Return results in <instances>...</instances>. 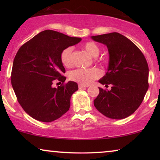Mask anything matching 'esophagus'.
<instances>
[{
	"mask_svg": "<svg viewBox=\"0 0 160 160\" xmlns=\"http://www.w3.org/2000/svg\"><path fill=\"white\" fill-rule=\"evenodd\" d=\"M87 86H85V85H82V84H78V88L79 89H86Z\"/></svg>",
	"mask_w": 160,
	"mask_h": 160,
	"instance_id": "34e87169",
	"label": "esophagus"
}]
</instances>
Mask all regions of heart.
I'll return each mask as SVG.
<instances>
[{
  "label": "heart",
  "mask_w": 160,
  "mask_h": 160,
  "mask_svg": "<svg viewBox=\"0 0 160 160\" xmlns=\"http://www.w3.org/2000/svg\"><path fill=\"white\" fill-rule=\"evenodd\" d=\"M82 48L92 58H97L100 54V49L97 43L93 41H88L82 45ZM73 48L66 47L61 52V62L65 67H70L73 64L72 61ZM101 76V71L98 68L84 69L77 68L73 70L69 73L70 79L79 83L82 85H88L95 79H97Z\"/></svg>",
  "instance_id": "obj_1"
}]
</instances>
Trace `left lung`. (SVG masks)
Instances as JSON below:
<instances>
[{
	"instance_id": "8db88e82",
	"label": "left lung",
	"mask_w": 160,
	"mask_h": 160,
	"mask_svg": "<svg viewBox=\"0 0 160 160\" xmlns=\"http://www.w3.org/2000/svg\"><path fill=\"white\" fill-rule=\"evenodd\" d=\"M91 38L108 48V71L99 82L112 85L111 90L100 87L94 106L106 117L124 119L138 108L148 89L147 61L139 48L119 32Z\"/></svg>"
}]
</instances>
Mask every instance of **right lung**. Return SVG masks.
<instances>
[{
  "label": "right lung",
  "instance_id": "1",
  "mask_svg": "<svg viewBox=\"0 0 160 160\" xmlns=\"http://www.w3.org/2000/svg\"><path fill=\"white\" fill-rule=\"evenodd\" d=\"M81 41L46 30L19 48L13 62L11 82L19 103L33 119L51 122L69 110L71 96L78 88L74 82L64 84L65 69L60 54ZM54 80L62 83L58 88L52 87Z\"/></svg>",
  "mask_w": 160,
  "mask_h": 160
}]
</instances>
